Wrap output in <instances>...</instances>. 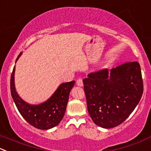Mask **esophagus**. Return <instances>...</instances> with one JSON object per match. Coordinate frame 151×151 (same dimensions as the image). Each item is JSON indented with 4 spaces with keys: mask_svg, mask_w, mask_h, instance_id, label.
Here are the masks:
<instances>
[{
    "mask_svg": "<svg viewBox=\"0 0 151 151\" xmlns=\"http://www.w3.org/2000/svg\"><path fill=\"white\" fill-rule=\"evenodd\" d=\"M77 85L78 86H80V87H82V86H83V80L82 79H78V80H77Z\"/></svg>",
    "mask_w": 151,
    "mask_h": 151,
    "instance_id": "34e87169",
    "label": "esophagus"
}]
</instances>
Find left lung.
<instances>
[{"mask_svg":"<svg viewBox=\"0 0 151 151\" xmlns=\"http://www.w3.org/2000/svg\"><path fill=\"white\" fill-rule=\"evenodd\" d=\"M88 111L93 122L112 128L124 122L139 102L143 93L140 65L125 63L108 71L99 70L83 80Z\"/></svg>","mask_w":151,"mask_h":151,"instance_id":"obj_1","label":"left lung"}]
</instances>
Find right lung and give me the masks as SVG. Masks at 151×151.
Wrapping results in <instances>:
<instances>
[{
  "mask_svg": "<svg viewBox=\"0 0 151 151\" xmlns=\"http://www.w3.org/2000/svg\"><path fill=\"white\" fill-rule=\"evenodd\" d=\"M22 55L20 52L16 62ZM14 71L13 68L10 80V89L16 107L25 120L31 125L40 130H48L57 126L65 114L69 93L75 81L61 83L53 94L46 101L37 105H32L23 100L16 91L14 86Z\"/></svg>",
  "mask_w": 151,
  "mask_h": 151,
  "instance_id": "1",
  "label": "right lung"
}]
</instances>
